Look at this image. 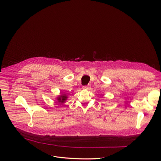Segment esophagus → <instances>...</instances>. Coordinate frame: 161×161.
<instances>
[{
  "label": "esophagus",
  "mask_w": 161,
  "mask_h": 161,
  "mask_svg": "<svg viewBox=\"0 0 161 161\" xmlns=\"http://www.w3.org/2000/svg\"><path fill=\"white\" fill-rule=\"evenodd\" d=\"M90 85L83 86V89H84V90H88V89H89V88H90Z\"/></svg>",
  "instance_id": "esophagus-1"
}]
</instances>
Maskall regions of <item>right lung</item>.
I'll return each mask as SVG.
<instances>
[{"label":"right lung","mask_w":161,"mask_h":161,"mask_svg":"<svg viewBox=\"0 0 161 161\" xmlns=\"http://www.w3.org/2000/svg\"><path fill=\"white\" fill-rule=\"evenodd\" d=\"M67 95L66 94H62L61 95H59L58 97H57L56 100L60 104H63L67 99Z\"/></svg>","instance_id":"add662e5"}]
</instances>
